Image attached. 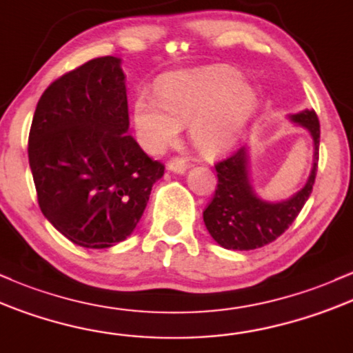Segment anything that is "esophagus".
I'll return each instance as SVG.
<instances>
[{
	"label": "esophagus",
	"instance_id": "34e87169",
	"mask_svg": "<svg viewBox=\"0 0 353 353\" xmlns=\"http://www.w3.org/2000/svg\"><path fill=\"white\" fill-rule=\"evenodd\" d=\"M166 168H168L170 172L176 173V175H183V173L188 170V163L183 160V158H173V160L168 161Z\"/></svg>",
	"mask_w": 353,
	"mask_h": 353
}]
</instances>
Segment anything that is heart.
<instances>
[{
  "label": "heart",
  "instance_id": "1",
  "mask_svg": "<svg viewBox=\"0 0 353 353\" xmlns=\"http://www.w3.org/2000/svg\"><path fill=\"white\" fill-rule=\"evenodd\" d=\"M259 112V93L228 66L180 73L158 85L157 98L138 93L132 105L134 134L148 155H161L188 125L203 155L227 153L241 140Z\"/></svg>",
  "mask_w": 353,
  "mask_h": 353
}]
</instances>
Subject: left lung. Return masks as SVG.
<instances>
[{
    "label": "left lung",
    "instance_id": "obj_1",
    "mask_svg": "<svg viewBox=\"0 0 353 353\" xmlns=\"http://www.w3.org/2000/svg\"><path fill=\"white\" fill-rule=\"evenodd\" d=\"M292 123L302 126L314 141L310 175L295 195L282 201H267L255 193L248 168V148L241 146L215 165V195L203 212V221L212 239L227 250H255L279 239L294 223L310 196L319 166L320 123L314 110L290 114Z\"/></svg>",
    "mask_w": 353,
    "mask_h": 353
}]
</instances>
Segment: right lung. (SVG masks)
Wrapping results in <instances>:
<instances>
[{"instance_id":"1","label":"right lung","mask_w":353,"mask_h":353,"mask_svg":"<svg viewBox=\"0 0 353 353\" xmlns=\"http://www.w3.org/2000/svg\"><path fill=\"white\" fill-rule=\"evenodd\" d=\"M121 59L94 58L39 98L28 158L43 215L85 248L128 239L165 173L128 134Z\"/></svg>"}]
</instances>
